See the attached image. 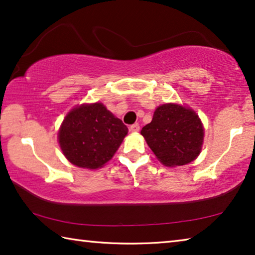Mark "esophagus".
<instances>
[{
	"mask_svg": "<svg viewBox=\"0 0 255 255\" xmlns=\"http://www.w3.org/2000/svg\"><path fill=\"white\" fill-rule=\"evenodd\" d=\"M129 130H130L131 132H137V131H139V125H138V124L131 125V126L129 127Z\"/></svg>",
	"mask_w": 255,
	"mask_h": 255,
	"instance_id": "1",
	"label": "esophagus"
}]
</instances>
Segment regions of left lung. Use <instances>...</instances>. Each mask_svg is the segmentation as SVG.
Returning <instances> with one entry per match:
<instances>
[{"instance_id":"left-lung-1","label":"left lung","mask_w":255,"mask_h":255,"mask_svg":"<svg viewBox=\"0 0 255 255\" xmlns=\"http://www.w3.org/2000/svg\"><path fill=\"white\" fill-rule=\"evenodd\" d=\"M140 134L161 164L183 166L198 157L204 140V127L193 110L178 104L155 109L150 124Z\"/></svg>"}]
</instances>
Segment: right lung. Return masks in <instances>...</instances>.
<instances>
[{"mask_svg":"<svg viewBox=\"0 0 255 255\" xmlns=\"http://www.w3.org/2000/svg\"><path fill=\"white\" fill-rule=\"evenodd\" d=\"M128 128L102 103L72 109L58 131V142L67 160L81 168L103 167L113 157Z\"/></svg>","mask_w":255,"mask_h":255,"instance_id":"obj_1","label":"right lung"}]
</instances>
